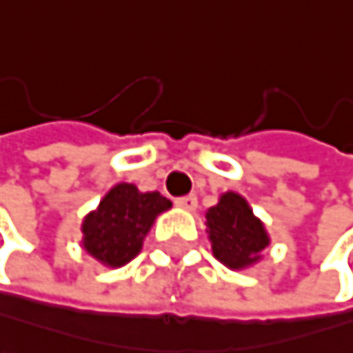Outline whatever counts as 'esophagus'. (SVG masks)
<instances>
[{"mask_svg":"<svg viewBox=\"0 0 353 353\" xmlns=\"http://www.w3.org/2000/svg\"><path fill=\"white\" fill-rule=\"evenodd\" d=\"M175 205H178L180 210H186V212H194L196 210V196L194 194L180 196V199H175Z\"/></svg>","mask_w":353,"mask_h":353,"instance_id":"34e87169","label":"esophagus"}]
</instances>
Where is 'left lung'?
<instances>
[{"label": "left lung", "instance_id": "8db88e82", "mask_svg": "<svg viewBox=\"0 0 353 353\" xmlns=\"http://www.w3.org/2000/svg\"><path fill=\"white\" fill-rule=\"evenodd\" d=\"M205 220L212 254L224 267L241 271L261 263L271 237L245 196L233 190L222 192L216 205L208 210Z\"/></svg>", "mask_w": 353, "mask_h": 353}]
</instances>
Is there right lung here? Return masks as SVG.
I'll use <instances>...</instances> for the list:
<instances>
[{
  "instance_id": "right-lung-1",
  "label": "right lung",
  "mask_w": 353,
  "mask_h": 353,
  "mask_svg": "<svg viewBox=\"0 0 353 353\" xmlns=\"http://www.w3.org/2000/svg\"><path fill=\"white\" fill-rule=\"evenodd\" d=\"M167 210L171 201L161 192H141L135 184L120 182L84 216L80 243L103 267H125L141 252L154 220Z\"/></svg>"
}]
</instances>
